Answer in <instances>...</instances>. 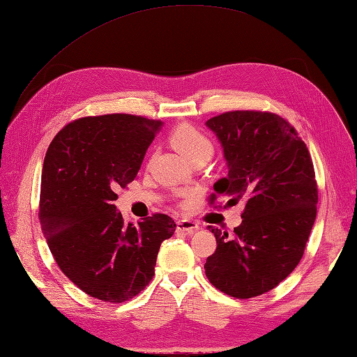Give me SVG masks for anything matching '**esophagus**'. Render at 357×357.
I'll use <instances>...</instances> for the list:
<instances>
[{"instance_id": "1", "label": "esophagus", "mask_w": 357, "mask_h": 357, "mask_svg": "<svg viewBox=\"0 0 357 357\" xmlns=\"http://www.w3.org/2000/svg\"><path fill=\"white\" fill-rule=\"evenodd\" d=\"M199 223H195L192 220H178L177 221V231L185 234H194L199 231Z\"/></svg>"}]
</instances>
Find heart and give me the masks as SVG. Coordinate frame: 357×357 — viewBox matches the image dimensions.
Listing matches in <instances>:
<instances>
[{
    "label": "heart",
    "mask_w": 357,
    "mask_h": 357,
    "mask_svg": "<svg viewBox=\"0 0 357 357\" xmlns=\"http://www.w3.org/2000/svg\"><path fill=\"white\" fill-rule=\"evenodd\" d=\"M171 142L186 157L194 158L200 155H212L213 144L204 132L189 123H181L171 132Z\"/></svg>",
    "instance_id": "obj_1"
}]
</instances>
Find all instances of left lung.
<instances>
[{
	"instance_id": "8db88e82",
	"label": "left lung",
	"mask_w": 357,
	"mask_h": 357,
	"mask_svg": "<svg viewBox=\"0 0 357 357\" xmlns=\"http://www.w3.org/2000/svg\"><path fill=\"white\" fill-rule=\"evenodd\" d=\"M206 126L215 132L227 165L213 191L227 204L245 202L234 236L208 226L217 250L206 259V276L234 298L263 295L304 255L318 203L310 153L295 128L273 113L229 112Z\"/></svg>"
}]
</instances>
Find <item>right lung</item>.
Segmentation results:
<instances>
[{"instance_id":"right-lung-1","label":"right lung","mask_w":357,"mask_h":357,"mask_svg":"<svg viewBox=\"0 0 357 357\" xmlns=\"http://www.w3.org/2000/svg\"><path fill=\"white\" fill-rule=\"evenodd\" d=\"M163 122L131 114L84 117L47 149L39 220L52 255L86 295L123 303L153 280L162 241L176 232L165 213L126 225L116 189L136 178Z\"/></svg>"}]
</instances>
